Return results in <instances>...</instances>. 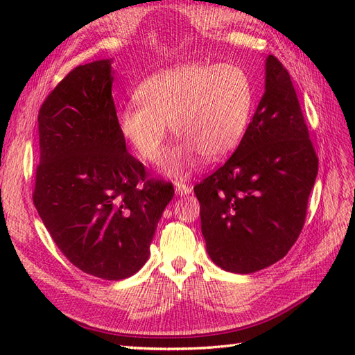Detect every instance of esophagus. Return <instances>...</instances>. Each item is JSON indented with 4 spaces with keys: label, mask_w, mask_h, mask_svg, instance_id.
I'll list each match as a JSON object with an SVG mask.
<instances>
[{
    "label": "esophagus",
    "mask_w": 355,
    "mask_h": 355,
    "mask_svg": "<svg viewBox=\"0 0 355 355\" xmlns=\"http://www.w3.org/2000/svg\"><path fill=\"white\" fill-rule=\"evenodd\" d=\"M192 192V186L186 184L183 182H177L175 183V193L177 195H189Z\"/></svg>",
    "instance_id": "34e87169"
}]
</instances>
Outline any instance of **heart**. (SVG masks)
I'll return each mask as SVG.
<instances>
[{
    "mask_svg": "<svg viewBox=\"0 0 355 355\" xmlns=\"http://www.w3.org/2000/svg\"><path fill=\"white\" fill-rule=\"evenodd\" d=\"M140 105L117 112V128L143 162L162 154L168 128L177 145L164 153L160 171L183 177L201 155L227 157L243 140L254 105V85L236 64L192 62L146 79L135 92Z\"/></svg>",
    "mask_w": 355,
    "mask_h": 355,
    "instance_id": "obj_1",
    "label": "heart"
}]
</instances>
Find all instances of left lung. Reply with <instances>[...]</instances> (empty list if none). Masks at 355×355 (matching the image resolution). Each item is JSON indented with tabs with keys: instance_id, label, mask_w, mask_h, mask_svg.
<instances>
[{
	"instance_id": "1",
	"label": "left lung",
	"mask_w": 355,
	"mask_h": 355,
	"mask_svg": "<svg viewBox=\"0 0 355 355\" xmlns=\"http://www.w3.org/2000/svg\"><path fill=\"white\" fill-rule=\"evenodd\" d=\"M318 168L290 74L268 55L266 92L243 140L193 187L210 259L241 275L282 259L302 232Z\"/></svg>"
}]
</instances>
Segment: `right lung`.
Wrapping results in <instances>:
<instances>
[{
  "label": "right lung",
  "instance_id": "right-lung-1",
  "mask_svg": "<svg viewBox=\"0 0 355 355\" xmlns=\"http://www.w3.org/2000/svg\"><path fill=\"white\" fill-rule=\"evenodd\" d=\"M112 80L111 59L79 65L44 101L33 202L74 267L120 281L148 261L173 186L126 150Z\"/></svg>",
  "mask_w": 355,
  "mask_h": 355
}]
</instances>
